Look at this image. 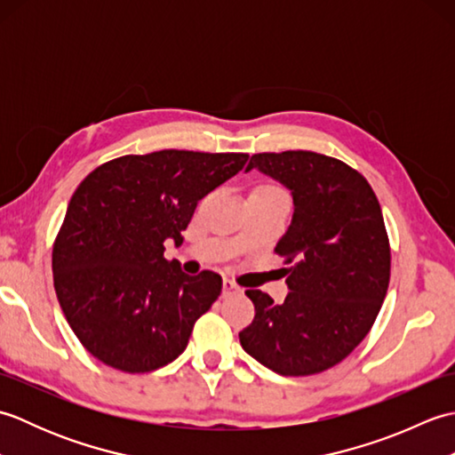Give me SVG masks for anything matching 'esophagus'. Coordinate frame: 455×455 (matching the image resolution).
I'll use <instances>...</instances> for the list:
<instances>
[{"mask_svg":"<svg viewBox=\"0 0 455 455\" xmlns=\"http://www.w3.org/2000/svg\"><path fill=\"white\" fill-rule=\"evenodd\" d=\"M240 291V287L230 282V279H222V297H228V295H235Z\"/></svg>","mask_w":455,"mask_h":455,"instance_id":"esophagus-1","label":"esophagus"}]
</instances>
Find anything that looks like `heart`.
I'll use <instances>...</instances> for the list:
<instances>
[{
    "label": "heart",
    "instance_id": "heart-1",
    "mask_svg": "<svg viewBox=\"0 0 455 455\" xmlns=\"http://www.w3.org/2000/svg\"><path fill=\"white\" fill-rule=\"evenodd\" d=\"M259 189H267V191H275V193H285L282 188H277V186H262Z\"/></svg>",
    "mask_w": 455,
    "mask_h": 455
}]
</instances>
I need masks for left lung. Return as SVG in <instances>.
<instances>
[{
	"instance_id": "left-lung-1",
	"label": "left lung",
	"mask_w": 455,
	"mask_h": 455,
	"mask_svg": "<svg viewBox=\"0 0 455 455\" xmlns=\"http://www.w3.org/2000/svg\"><path fill=\"white\" fill-rule=\"evenodd\" d=\"M258 168L291 189L293 220L275 246L287 267L282 305L248 289L254 321L244 350L279 375H313L340 363L371 331L391 277L381 205L360 172L308 150L259 152Z\"/></svg>"
}]
</instances>
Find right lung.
<instances>
[{"label":"right lung","instance_id":"add662e5","mask_svg":"<svg viewBox=\"0 0 455 455\" xmlns=\"http://www.w3.org/2000/svg\"><path fill=\"white\" fill-rule=\"evenodd\" d=\"M243 152L127 154L74 191L52 246L58 303L82 346L105 365L148 373L186 350L217 301L215 272L186 275L164 258L183 243L199 199L244 168Z\"/></svg>","mask_w":455,"mask_h":455}]
</instances>
